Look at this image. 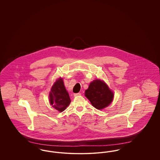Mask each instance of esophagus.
<instances>
[{"instance_id":"esophagus-1","label":"esophagus","mask_w":160,"mask_h":160,"mask_svg":"<svg viewBox=\"0 0 160 160\" xmlns=\"http://www.w3.org/2000/svg\"><path fill=\"white\" fill-rule=\"evenodd\" d=\"M81 95V93H74V97H78V96H80Z\"/></svg>"}]
</instances>
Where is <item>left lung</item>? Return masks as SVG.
Listing matches in <instances>:
<instances>
[{
    "label": "left lung",
    "mask_w": 160,
    "mask_h": 160,
    "mask_svg": "<svg viewBox=\"0 0 160 160\" xmlns=\"http://www.w3.org/2000/svg\"><path fill=\"white\" fill-rule=\"evenodd\" d=\"M85 96L92 105L98 110H102L108 106L113 101L114 94L106 83L100 80H95L85 91Z\"/></svg>",
    "instance_id": "left-lung-1"
}]
</instances>
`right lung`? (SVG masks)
<instances>
[{
    "instance_id": "add662e5",
    "label": "right lung",
    "mask_w": 160,
    "mask_h": 160,
    "mask_svg": "<svg viewBox=\"0 0 160 160\" xmlns=\"http://www.w3.org/2000/svg\"><path fill=\"white\" fill-rule=\"evenodd\" d=\"M49 100L53 107L60 112L64 111L69 105L71 99L62 78L58 79L52 87Z\"/></svg>"
}]
</instances>
